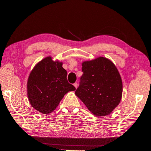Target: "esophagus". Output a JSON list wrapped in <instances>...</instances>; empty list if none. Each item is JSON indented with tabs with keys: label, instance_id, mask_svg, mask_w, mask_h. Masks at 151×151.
<instances>
[{
	"label": "esophagus",
	"instance_id": "34e87169",
	"mask_svg": "<svg viewBox=\"0 0 151 151\" xmlns=\"http://www.w3.org/2000/svg\"><path fill=\"white\" fill-rule=\"evenodd\" d=\"M73 85L75 86V87L76 88H78V83H75L74 84H73Z\"/></svg>",
	"mask_w": 151,
	"mask_h": 151
}]
</instances>
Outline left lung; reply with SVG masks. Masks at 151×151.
<instances>
[{"label":"left lung","instance_id":"1","mask_svg":"<svg viewBox=\"0 0 151 151\" xmlns=\"http://www.w3.org/2000/svg\"><path fill=\"white\" fill-rule=\"evenodd\" d=\"M83 74L75 95L96 116L110 114L122 99L123 83L114 63L99 57L81 64Z\"/></svg>","mask_w":151,"mask_h":151}]
</instances>
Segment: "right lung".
<instances>
[{"label": "right lung", "instance_id": "obj_1", "mask_svg": "<svg viewBox=\"0 0 151 151\" xmlns=\"http://www.w3.org/2000/svg\"><path fill=\"white\" fill-rule=\"evenodd\" d=\"M63 63L50 56L38 62L30 72L27 81V95L30 104L40 113L53 112L64 95L76 90L67 80Z\"/></svg>", "mask_w": 151, "mask_h": 151}]
</instances>
